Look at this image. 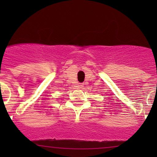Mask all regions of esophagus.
Returning a JSON list of instances; mask_svg holds the SVG:
<instances>
[{
  "label": "esophagus",
  "mask_w": 157,
  "mask_h": 157,
  "mask_svg": "<svg viewBox=\"0 0 157 157\" xmlns=\"http://www.w3.org/2000/svg\"><path fill=\"white\" fill-rule=\"evenodd\" d=\"M82 86V84H80V85H79V86Z\"/></svg>",
  "instance_id": "34e87169"
}]
</instances>
